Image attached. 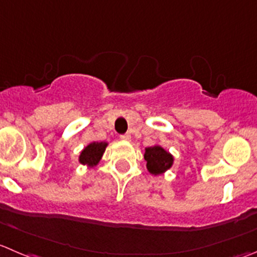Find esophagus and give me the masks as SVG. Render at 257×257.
<instances>
[{
    "label": "esophagus",
    "instance_id": "34e87169",
    "mask_svg": "<svg viewBox=\"0 0 257 257\" xmlns=\"http://www.w3.org/2000/svg\"><path fill=\"white\" fill-rule=\"evenodd\" d=\"M120 139L121 141H131L132 139V136L129 133H125V134H121L120 136Z\"/></svg>",
    "mask_w": 257,
    "mask_h": 257
}]
</instances>
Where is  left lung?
<instances>
[{"instance_id":"obj_1","label":"left lung","mask_w":257,"mask_h":257,"mask_svg":"<svg viewBox=\"0 0 257 257\" xmlns=\"http://www.w3.org/2000/svg\"><path fill=\"white\" fill-rule=\"evenodd\" d=\"M144 159L147 161V168L153 174L163 173L164 171L171 168L173 163V157L159 146L147 148Z\"/></svg>"}]
</instances>
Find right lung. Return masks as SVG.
Masks as SVG:
<instances>
[{
    "label": "right lung",
    "instance_id": "1",
    "mask_svg": "<svg viewBox=\"0 0 257 257\" xmlns=\"http://www.w3.org/2000/svg\"><path fill=\"white\" fill-rule=\"evenodd\" d=\"M106 143L105 142H93V143L89 144L86 148H84V151L80 154V163L88 164V166L93 167L95 164H98V162L100 161L101 156H103L104 151H105Z\"/></svg>",
    "mask_w": 257,
    "mask_h": 257
}]
</instances>
